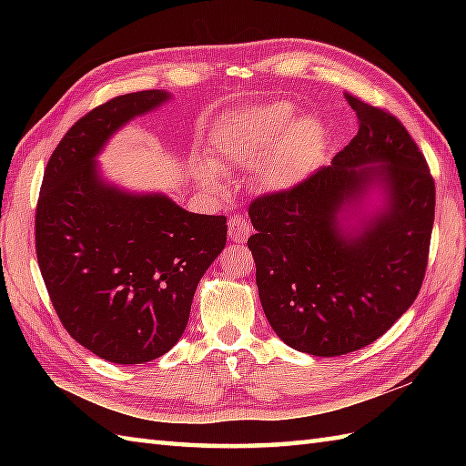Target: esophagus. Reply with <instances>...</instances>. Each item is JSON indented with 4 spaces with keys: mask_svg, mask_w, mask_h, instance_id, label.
<instances>
[{
    "mask_svg": "<svg viewBox=\"0 0 466 466\" xmlns=\"http://www.w3.org/2000/svg\"><path fill=\"white\" fill-rule=\"evenodd\" d=\"M228 232H230L228 236H230L234 242H246L252 232V228L242 216H232L230 220H228Z\"/></svg>",
    "mask_w": 466,
    "mask_h": 466,
    "instance_id": "1",
    "label": "esophagus"
}]
</instances>
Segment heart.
Segmentation results:
<instances>
[{"mask_svg":"<svg viewBox=\"0 0 466 466\" xmlns=\"http://www.w3.org/2000/svg\"><path fill=\"white\" fill-rule=\"evenodd\" d=\"M289 102L254 107L226 116L212 132V152L222 167L254 166L252 177L264 192L292 190L320 164L324 126L319 117L294 120ZM198 180L212 192H224V174L214 162L196 167Z\"/></svg>","mask_w":466,"mask_h":466,"instance_id":"1","label":"heart"}]
</instances>
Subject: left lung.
<instances>
[{
    "label": "left lung",
    "mask_w": 466,
    "mask_h": 466,
    "mask_svg": "<svg viewBox=\"0 0 466 466\" xmlns=\"http://www.w3.org/2000/svg\"><path fill=\"white\" fill-rule=\"evenodd\" d=\"M346 102L359 134L332 164L248 208L266 319L314 356L360 350L410 309L434 222V180L410 134L380 107Z\"/></svg>",
    "instance_id": "1"
}]
</instances>
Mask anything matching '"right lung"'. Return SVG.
Segmentation results:
<instances>
[{
	"label": "right lung",
	"instance_id": "1",
	"mask_svg": "<svg viewBox=\"0 0 466 466\" xmlns=\"http://www.w3.org/2000/svg\"><path fill=\"white\" fill-rule=\"evenodd\" d=\"M170 97L126 94L80 117L49 157L37 200V264L59 320L116 364L160 359L180 340L198 282L226 246L224 216L124 190L96 162L120 127Z\"/></svg>",
	"mask_w": 466,
	"mask_h": 466
}]
</instances>
